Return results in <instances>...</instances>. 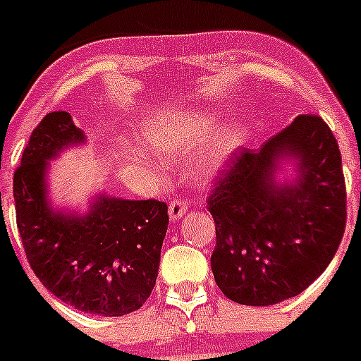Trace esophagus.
Wrapping results in <instances>:
<instances>
[{
    "label": "esophagus",
    "instance_id": "1",
    "mask_svg": "<svg viewBox=\"0 0 361 361\" xmlns=\"http://www.w3.org/2000/svg\"><path fill=\"white\" fill-rule=\"evenodd\" d=\"M188 211V202L185 201V199L178 197V199H173L169 204V218L171 220H180L181 216H183L185 213Z\"/></svg>",
    "mask_w": 361,
    "mask_h": 361
}]
</instances>
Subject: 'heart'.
Wrapping results in <instances>:
<instances>
[{"instance_id": "heart-1", "label": "heart", "mask_w": 361, "mask_h": 361, "mask_svg": "<svg viewBox=\"0 0 361 361\" xmlns=\"http://www.w3.org/2000/svg\"><path fill=\"white\" fill-rule=\"evenodd\" d=\"M211 123L213 120L201 113L183 116L155 115L145 126L143 140L148 150L157 157L167 159L174 155H185L201 143ZM241 141L243 130L239 127L231 126L220 130L204 150L199 166L201 174H211L220 169L221 164L231 157Z\"/></svg>"}]
</instances>
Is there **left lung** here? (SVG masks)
<instances>
[{"instance_id": "8db88e82", "label": "left lung", "mask_w": 361, "mask_h": 361, "mask_svg": "<svg viewBox=\"0 0 361 361\" xmlns=\"http://www.w3.org/2000/svg\"><path fill=\"white\" fill-rule=\"evenodd\" d=\"M299 159L295 185H276L275 162ZM216 246L214 281L243 305L304 292L332 262L345 228V183L336 136L322 116L298 115L262 145L241 148L207 197Z\"/></svg>"}]
</instances>
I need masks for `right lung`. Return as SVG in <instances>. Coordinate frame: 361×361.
Segmentation results:
<instances>
[{"label":"right lung","mask_w":361,"mask_h":361,"mask_svg":"<svg viewBox=\"0 0 361 361\" xmlns=\"http://www.w3.org/2000/svg\"><path fill=\"white\" fill-rule=\"evenodd\" d=\"M83 140L68 111L47 113L36 126L13 173L17 228L47 290L78 311L123 316L147 302L157 281L167 204L101 195L85 216L52 211L45 197L47 162Z\"/></svg>","instance_id":"1"}]
</instances>
